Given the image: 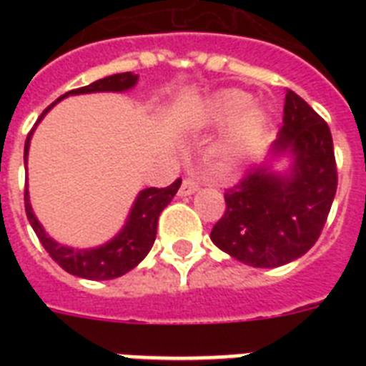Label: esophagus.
Listing matches in <instances>:
<instances>
[{"instance_id":"obj_1","label":"esophagus","mask_w":366,"mask_h":366,"mask_svg":"<svg viewBox=\"0 0 366 366\" xmlns=\"http://www.w3.org/2000/svg\"><path fill=\"white\" fill-rule=\"evenodd\" d=\"M199 186L201 182L197 180V178H184L182 186H180V189H178V194L182 195V197H186V195L195 194V192L199 189Z\"/></svg>"}]
</instances>
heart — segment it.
Instances as JSON below:
<instances>
[{"label":"heart","mask_w":366,"mask_h":366,"mask_svg":"<svg viewBox=\"0 0 366 366\" xmlns=\"http://www.w3.org/2000/svg\"><path fill=\"white\" fill-rule=\"evenodd\" d=\"M250 97L237 89H226L209 99L205 108V122L209 125L229 123L228 132L220 142V155L226 161H235L249 154L262 137L266 116L258 108H249Z\"/></svg>","instance_id":"heart-1"}]
</instances>
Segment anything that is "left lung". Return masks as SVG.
<instances>
[{
    "label": "left lung",
    "instance_id": "obj_1",
    "mask_svg": "<svg viewBox=\"0 0 366 366\" xmlns=\"http://www.w3.org/2000/svg\"><path fill=\"white\" fill-rule=\"evenodd\" d=\"M272 148L292 157L289 174L250 169L226 189V211L211 232L218 249L252 267H279L306 254L323 232L338 186L329 125L290 89Z\"/></svg>",
    "mask_w": 366,
    "mask_h": 366
}]
</instances>
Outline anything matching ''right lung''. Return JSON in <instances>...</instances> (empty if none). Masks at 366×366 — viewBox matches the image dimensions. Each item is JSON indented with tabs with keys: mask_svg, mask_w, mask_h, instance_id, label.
I'll use <instances>...</instances> for the list:
<instances>
[{
	"mask_svg": "<svg viewBox=\"0 0 366 366\" xmlns=\"http://www.w3.org/2000/svg\"><path fill=\"white\" fill-rule=\"evenodd\" d=\"M138 81V76L125 71V74H114L104 79L91 83L87 87L74 89L62 94L59 100L66 99L68 94H83V93H102V91H114V93H122L127 89L134 87ZM59 100H54L53 104L49 106L47 110H43L37 123L41 122L43 116L53 108ZM36 123V125H37ZM36 129V127H34ZM31 129L28 132L24 144V163L28 159V148H30ZM182 184V178H177L171 186L167 188H146L138 194L134 205H132L129 218H127L125 226L119 234L112 241H108L102 247L97 249H70L64 244H59L45 234V229L36 218L30 205V195H28V188L24 189V207L26 217L30 220L31 228L39 237L41 244L49 252V256L59 264L62 269H66L71 275L77 277L91 279V281H106V279H116L125 275L127 272H131L132 267H137L140 262L146 258V254L152 249V244L155 241V234H157V220H159L161 211L165 209L171 199L177 195L178 188Z\"/></svg>",
	"mask_w": 366,
	"mask_h": 366,
	"instance_id": "add662e5",
	"label": "right lung"
}]
</instances>
